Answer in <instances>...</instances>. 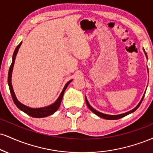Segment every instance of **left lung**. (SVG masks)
<instances>
[{
    "mask_svg": "<svg viewBox=\"0 0 153 153\" xmlns=\"http://www.w3.org/2000/svg\"><path fill=\"white\" fill-rule=\"evenodd\" d=\"M143 51H144L145 55V56H146V58H148V56H147V53H146V52H145V49H144V48H143ZM145 92H146V91H145ZM145 92L144 95H143V97H142L141 100L140 101V102H139L138 104H137V105L136 106L135 108H133V109H132V110H130V111L127 112V113H123V114H119V115H108V114H105V113H100V112L97 111V110L94 109V108H93V107H92V106L91 105H90L89 102H88V99H87V97H86V96H85V101H86V104H87L88 108H89V109L91 110V111L93 112V113L95 114V115H97V116L102 117V118H104V119H105V120H117V119H120V118H122V117L126 116V115H129V114H130V113H133V112H135V110H137V108H139V106L140 105L142 101H143V98H144V96H145Z\"/></svg>",
    "mask_w": 153,
    "mask_h": 153,
    "instance_id": "left-lung-1",
    "label": "left lung"
}]
</instances>
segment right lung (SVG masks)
Returning <instances> with one entry per match:
<instances>
[{
    "label": "right lung",
    "mask_w": 153,
    "mask_h": 153,
    "mask_svg": "<svg viewBox=\"0 0 153 153\" xmlns=\"http://www.w3.org/2000/svg\"><path fill=\"white\" fill-rule=\"evenodd\" d=\"M21 44H22V41L19 43V45L16 47V48L15 49L13 55L12 63L11 65H10V69H9V71H8V83L9 89H10V94H11L14 103L16 104V105L17 106L20 110H22V111L24 112L25 113H26L27 115H30L31 117H36V118H40V117H45L49 116V115H52V114L56 113L57 110H58L59 107L60 105V103H61V101H62V97H63L64 93H65V91L66 90V88H67L68 86V85L71 83L73 80H69V81L65 85V86H64L61 93H60V95H59L58 98L57 99V100L55 101L53 104L50 105L48 106L43 107V108H30V107L25 105L23 103H21V102L18 100L17 97L16 96V94H15L14 93L13 88V86H12V82H11L12 73H13V69L14 63H15V60H16V57L17 56L18 50H19L20 47H21Z\"/></svg>",
    "instance_id": "right-lung-1"
}]
</instances>
